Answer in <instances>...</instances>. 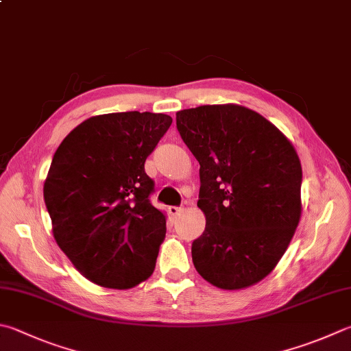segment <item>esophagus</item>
<instances>
[{"label": "esophagus", "mask_w": 351, "mask_h": 351, "mask_svg": "<svg viewBox=\"0 0 351 351\" xmlns=\"http://www.w3.org/2000/svg\"><path fill=\"white\" fill-rule=\"evenodd\" d=\"M168 213H169V215L173 217V218H177L178 215H180V214L183 213V208H178V206H169V208H168Z\"/></svg>", "instance_id": "esophagus-1"}]
</instances>
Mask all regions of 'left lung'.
I'll return each mask as SVG.
<instances>
[{
    "mask_svg": "<svg viewBox=\"0 0 351 351\" xmlns=\"http://www.w3.org/2000/svg\"><path fill=\"white\" fill-rule=\"evenodd\" d=\"M177 130L200 163L197 206L206 228L193 263L223 290L254 286L272 272L301 218L300 157L256 111L235 104L177 111Z\"/></svg>",
    "mask_w": 351,
    "mask_h": 351,
    "instance_id": "left-lung-1",
    "label": "left lung"
}]
</instances>
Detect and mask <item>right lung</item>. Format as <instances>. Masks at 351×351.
Wrapping results in <instances>:
<instances>
[{
    "label": "right lung",
    "mask_w": 351,
    "mask_h": 351,
    "mask_svg": "<svg viewBox=\"0 0 351 351\" xmlns=\"http://www.w3.org/2000/svg\"><path fill=\"white\" fill-rule=\"evenodd\" d=\"M173 119L110 113L79 123L59 145L44 182L53 237L77 272L107 289H131L154 272L167 215L149 203L145 160Z\"/></svg>",
    "instance_id": "1"
}]
</instances>
